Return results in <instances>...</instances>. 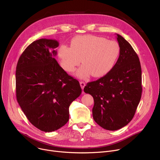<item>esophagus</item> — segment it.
<instances>
[{
	"mask_svg": "<svg viewBox=\"0 0 160 160\" xmlns=\"http://www.w3.org/2000/svg\"><path fill=\"white\" fill-rule=\"evenodd\" d=\"M80 86L82 88V89H83V88H84L85 86H86V83L84 82H80Z\"/></svg>",
	"mask_w": 160,
	"mask_h": 160,
	"instance_id": "34e87169",
	"label": "esophagus"
}]
</instances>
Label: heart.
Segmentation results:
<instances>
[{
  "label": "heart",
  "instance_id": "heart-1",
  "mask_svg": "<svg viewBox=\"0 0 160 160\" xmlns=\"http://www.w3.org/2000/svg\"><path fill=\"white\" fill-rule=\"evenodd\" d=\"M120 54L121 47L117 41L92 35L75 37L70 47L62 45L58 52L62 67L69 73L75 71L81 60L83 64L77 72L80 78L91 74L103 77L113 68Z\"/></svg>",
  "mask_w": 160,
  "mask_h": 160
}]
</instances>
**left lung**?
<instances>
[{"mask_svg":"<svg viewBox=\"0 0 160 160\" xmlns=\"http://www.w3.org/2000/svg\"><path fill=\"white\" fill-rule=\"evenodd\" d=\"M121 54L113 68L96 81L88 82L83 91L94 99L93 117L100 127L117 130L133 119L141 97V67L131 45L117 34Z\"/></svg>","mask_w":160,"mask_h":160,"instance_id":"1","label":"left lung"}]
</instances>
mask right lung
Returning <instances> with one entry per match:
<instances>
[{
	"label": "right lung",
	"mask_w": 160,
	"mask_h": 160,
	"mask_svg": "<svg viewBox=\"0 0 160 160\" xmlns=\"http://www.w3.org/2000/svg\"><path fill=\"white\" fill-rule=\"evenodd\" d=\"M56 40L40 39L29 45L16 67L18 102L28 121L41 131L60 128L69 121V108L82 93L79 82L54 56Z\"/></svg>",
	"instance_id": "1"
}]
</instances>
